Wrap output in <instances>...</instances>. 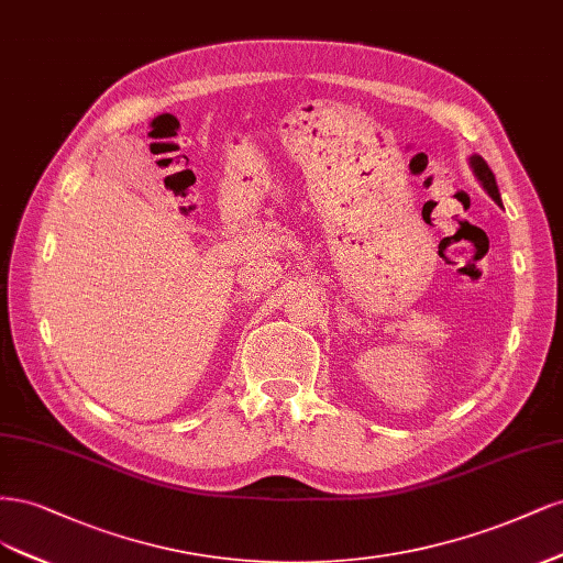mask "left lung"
<instances>
[{"mask_svg":"<svg viewBox=\"0 0 563 563\" xmlns=\"http://www.w3.org/2000/svg\"><path fill=\"white\" fill-rule=\"evenodd\" d=\"M470 168H473V173L479 179V185L484 187V191L492 196L498 206H503L500 203V191H498V185H496V177H494L492 168L486 166V161L482 156L473 154V156H470Z\"/></svg>","mask_w":563,"mask_h":563,"instance_id":"left-lung-1","label":"left lung"}]
</instances>
